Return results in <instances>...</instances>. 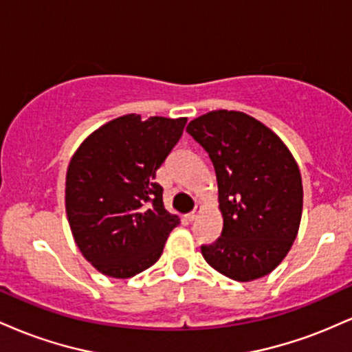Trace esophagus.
I'll list each match as a JSON object with an SVG mask.
<instances>
[{
	"label": "esophagus",
	"instance_id": "obj_1",
	"mask_svg": "<svg viewBox=\"0 0 352 352\" xmlns=\"http://www.w3.org/2000/svg\"><path fill=\"white\" fill-rule=\"evenodd\" d=\"M200 213H201V207H199V205H197V207H195V210H193V212H192V213H188V215H187V218H188V221H195V220H197V218H199V217H200Z\"/></svg>",
	"mask_w": 352,
	"mask_h": 352
}]
</instances>
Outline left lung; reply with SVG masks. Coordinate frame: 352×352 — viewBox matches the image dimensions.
Returning <instances> with one entry per match:
<instances>
[{"label":"left lung","instance_id":"8db88e82","mask_svg":"<svg viewBox=\"0 0 352 352\" xmlns=\"http://www.w3.org/2000/svg\"><path fill=\"white\" fill-rule=\"evenodd\" d=\"M217 173L221 236L201 245L205 261L235 281L266 276L296 240L302 213L301 173L270 127L240 111H212L187 125Z\"/></svg>","mask_w":352,"mask_h":352}]
</instances>
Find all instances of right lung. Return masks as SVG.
<instances>
[{
	"instance_id": "1",
	"label": "right lung",
	"mask_w": 352,
	"mask_h": 352,
	"mask_svg": "<svg viewBox=\"0 0 352 352\" xmlns=\"http://www.w3.org/2000/svg\"><path fill=\"white\" fill-rule=\"evenodd\" d=\"M187 117L139 114L89 134L66 173V213L82 256L111 278H132L164 252L179 217L164 208L155 172L179 142Z\"/></svg>"
}]
</instances>
